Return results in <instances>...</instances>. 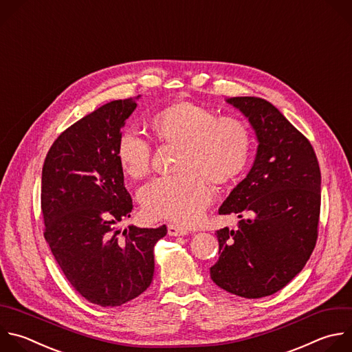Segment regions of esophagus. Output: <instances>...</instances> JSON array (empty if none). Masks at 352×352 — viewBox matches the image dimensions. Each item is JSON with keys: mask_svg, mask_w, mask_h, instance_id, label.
Here are the masks:
<instances>
[{"mask_svg": "<svg viewBox=\"0 0 352 352\" xmlns=\"http://www.w3.org/2000/svg\"><path fill=\"white\" fill-rule=\"evenodd\" d=\"M167 229H168V235H170V236H185L186 233H188L186 229L179 228V226L174 225V223H170V225L167 226Z\"/></svg>", "mask_w": 352, "mask_h": 352, "instance_id": "1", "label": "esophagus"}]
</instances>
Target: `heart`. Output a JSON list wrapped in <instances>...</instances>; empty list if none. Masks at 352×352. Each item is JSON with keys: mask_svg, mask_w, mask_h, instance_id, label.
<instances>
[{"mask_svg": "<svg viewBox=\"0 0 352 352\" xmlns=\"http://www.w3.org/2000/svg\"><path fill=\"white\" fill-rule=\"evenodd\" d=\"M151 129L162 144L179 145L177 168L181 173L141 189L144 214L151 219L195 225L214 199L211 181L225 185L246 168L252 153L250 130L236 117H217L212 110L189 100L160 109ZM116 155L122 170L134 179L151 171L152 145L134 130L122 134Z\"/></svg>", "mask_w": 352, "mask_h": 352, "instance_id": "heart-1", "label": "heart"}]
</instances>
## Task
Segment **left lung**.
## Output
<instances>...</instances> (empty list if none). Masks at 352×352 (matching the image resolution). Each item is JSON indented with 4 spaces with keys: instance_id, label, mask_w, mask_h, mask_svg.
Masks as SVG:
<instances>
[{
    "instance_id": "8db88e82",
    "label": "left lung",
    "mask_w": 352,
    "mask_h": 352,
    "mask_svg": "<svg viewBox=\"0 0 352 352\" xmlns=\"http://www.w3.org/2000/svg\"><path fill=\"white\" fill-rule=\"evenodd\" d=\"M252 126L257 152L253 166L221 204L239 229L217 230L219 258L212 282L245 298L283 289L314 252L320 211V170L309 141L268 100L226 98Z\"/></svg>"
}]
</instances>
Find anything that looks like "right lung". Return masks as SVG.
<instances>
[{"instance_id":"1","label":"right lung","mask_w":352,"mask_h":352,"mask_svg":"<svg viewBox=\"0 0 352 352\" xmlns=\"http://www.w3.org/2000/svg\"><path fill=\"white\" fill-rule=\"evenodd\" d=\"M111 100L63 131L43 167L44 236L70 285L89 302L119 307L152 283L153 248L167 226L124 229L133 199L117 160V142L137 99Z\"/></svg>"}]
</instances>
